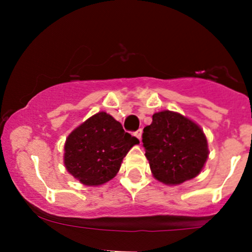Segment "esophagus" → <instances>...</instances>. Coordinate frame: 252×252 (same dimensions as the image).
I'll use <instances>...</instances> for the list:
<instances>
[{"label":"esophagus","mask_w":252,"mask_h":252,"mask_svg":"<svg viewBox=\"0 0 252 252\" xmlns=\"http://www.w3.org/2000/svg\"><path fill=\"white\" fill-rule=\"evenodd\" d=\"M141 134H142V130L141 129H139V130H136L135 133H134V135H135L139 140H141Z\"/></svg>","instance_id":"1"}]
</instances>
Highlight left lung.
Returning a JSON list of instances; mask_svg holds the SVG:
<instances>
[{"label":"left lung","mask_w":252,"mask_h":252,"mask_svg":"<svg viewBox=\"0 0 252 252\" xmlns=\"http://www.w3.org/2000/svg\"><path fill=\"white\" fill-rule=\"evenodd\" d=\"M142 146L154 177L171 185L196 177L208 156L201 128L171 111L152 116V123L144 128Z\"/></svg>","instance_id":"8db88e82"}]
</instances>
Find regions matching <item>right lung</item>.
<instances>
[{
    "instance_id": "1",
    "label": "right lung",
    "mask_w": 252,
    "mask_h": 252,
    "mask_svg": "<svg viewBox=\"0 0 252 252\" xmlns=\"http://www.w3.org/2000/svg\"><path fill=\"white\" fill-rule=\"evenodd\" d=\"M139 144L119 122L100 112L70 133L64 145L67 171L85 185H100L118 173L129 150Z\"/></svg>"
}]
</instances>
